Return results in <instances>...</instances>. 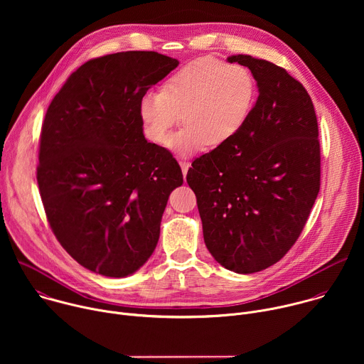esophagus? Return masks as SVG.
Wrapping results in <instances>:
<instances>
[{"label": "esophagus", "mask_w": 364, "mask_h": 364, "mask_svg": "<svg viewBox=\"0 0 364 364\" xmlns=\"http://www.w3.org/2000/svg\"><path fill=\"white\" fill-rule=\"evenodd\" d=\"M180 167H181L183 176L186 177V176H187V171H188V167H190V164H188L187 161H180Z\"/></svg>", "instance_id": "esophagus-1"}]
</instances>
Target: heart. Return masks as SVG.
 <instances>
[{
    "instance_id": "heart-1",
    "label": "heart",
    "mask_w": 364,
    "mask_h": 364,
    "mask_svg": "<svg viewBox=\"0 0 364 364\" xmlns=\"http://www.w3.org/2000/svg\"><path fill=\"white\" fill-rule=\"evenodd\" d=\"M256 79L243 65L204 58L173 75L160 92H146L138 115L148 141L164 145L180 121L184 127L170 139V148L190 157L233 138L249 118L256 99Z\"/></svg>"
}]
</instances>
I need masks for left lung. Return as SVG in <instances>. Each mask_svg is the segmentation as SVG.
<instances>
[{"label": "left lung", "mask_w": 364, "mask_h": 364, "mask_svg": "<svg viewBox=\"0 0 364 364\" xmlns=\"http://www.w3.org/2000/svg\"><path fill=\"white\" fill-rule=\"evenodd\" d=\"M228 62L253 73L259 96L233 138L193 161L187 183L212 256L253 274L281 261L316 203L318 122L308 92L285 69L247 55Z\"/></svg>", "instance_id": "1"}]
</instances>
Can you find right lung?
<instances>
[{"label": "right lung", "mask_w": 364, "mask_h": 364, "mask_svg": "<svg viewBox=\"0 0 364 364\" xmlns=\"http://www.w3.org/2000/svg\"><path fill=\"white\" fill-rule=\"evenodd\" d=\"M178 66L157 51H122L73 72L48 105L37 183L56 239L77 264L111 278L138 271L160 237L173 154L145 139L138 102Z\"/></svg>", "instance_id": "add662e5"}]
</instances>
